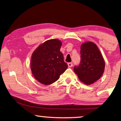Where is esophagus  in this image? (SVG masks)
<instances>
[{"instance_id":"esophagus-1","label":"esophagus","mask_w":121,"mask_h":121,"mask_svg":"<svg viewBox=\"0 0 121 121\" xmlns=\"http://www.w3.org/2000/svg\"><path fill=\"white\" fill-rule=\"evenodd\" d=\"M68 66L69 67H71L73 66V63L72 62H69L68 63Z\"/></svg>"}]
</instances>
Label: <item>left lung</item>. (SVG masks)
<instances>
[{
  "mask_svg": "<svg viewBox=\"0 0 121 121\" xmlns=\"http://www.w3.org/2000/svg\"><path fill=\"white\" fill-rule=\"evenodd\" d=\"M80 62L75 66L74 71L79 79L87 85L93 84L102 76L105 62L99 50L94 43H84L80 48Z\"/></svg>",
  "mask_w": 121,
  "mask_h": 121,
  "instance_id": "obj_1",
  "label": "left lung"
}]
</instances>
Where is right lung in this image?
<instances>
[{
  "mask_svg": "<svg viewBox=\"0 0 121 121\" xmlns=\"http://www.w3.org/2000/svg\"><path fill=\"white\" fill-rule=\"evenodd\" d=\"M62 43L49 39L39 46L32 53L31 69L34 78L44 85L53 84L68 67L60 52Z\"/></svg>",
  "mask_w": 121,
  "mask_h": 121,
  "instance_id": "obj_1",
  "label": "right lung"
}]
</instances>
